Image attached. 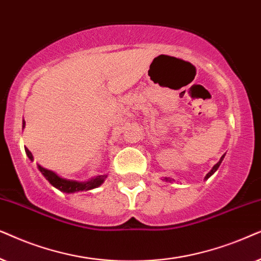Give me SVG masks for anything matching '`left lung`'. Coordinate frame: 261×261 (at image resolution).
Returning <instances> with one entry per match:
<instances>
[{"instance_id": "obj_1", "label": "left lung", "mask_w": 261, "mask_h": 261, "mask_svg": "<svg viewBox=\"0 0 261 261\" xmlns=\"http://www.w3.org/2000/svg\"><path fill=\"white\" fill-rule=\"evenodd\" d=\"M223 159H224V155H223V156H222V158L220 159V161H218V162L216 163V165H215V166L213 167V168H211V171H210L209 173H207V174L205 175V178H204V180H207V179H209V178H210V176H211V175H213V174H214V173L217 171V169H218V167H220V165H221V163H222V161H223ZM162 180H165V181H168V182L175 181V180H174V179H171V178H163Z\"/></svg>"}]
</instances>
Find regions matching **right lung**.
Here are the masks:
<instances>
[{"label":"right lung","instance_id":"right-lung-1","mask_svg":"<svg viewBox=\"0 0 261 261\" xmlns=\"http://www.w3.org/2000/svg\"><path fill=\"white\" fill-rule=\"evenodd\" d=\"M23 127H25V120L22 121V128ZM25 151L31 161H33L32 152H31L27 148L25 149ZM37 167L40 171L41 174L45 176V179H46L52 186L64 193H75V192H82V191H89V190L96 189V187L101 185V184L105 181V179L107 178V175H96L94 178L87 180V181H79V180H70V179L62 178V176L58 175L57 173H55L54 171H50V169L47 168H44V167L40 165H37Z\"/></svg>","mask_w":261,"mask_h":261}]
</instances>
